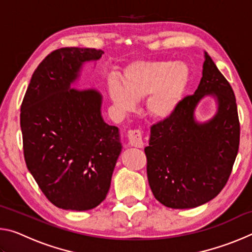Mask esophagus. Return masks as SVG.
<instances>
[{
    "label": "esophagus",
    "mask_w": 252,
    "mask_h": 252,
    "mask_svg": "<svg viewBox=\"0 0 252 252\" xmlns=\"http://www.w3.org/2000/svg\"><path fill=\"white\" fill-rule=\"evenodd\" d=\"M127 140L131 146L135 148H142L143 147V139H142V132L139 129L129 130L127 132Z\"/></svg>",
    "instance_id": "obj_1"
}]
</instances>
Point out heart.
<instances>
[{
  "mask_svg": "<svg viewBox=\"0 0 252 252\" xmlns=\"http://www.w3.org/2000/svg\"><path fill=\"white\" fill-rule=\"evenodd\" d=\"M189 79L188 67L182 63L141 62L127 66L122 87L111 82L109 96L120 112H127L133 102H146L147 112L155 119L169 118L176 111Z\"/></svg>",
  "mask_w": 252,
  "mask_h": 252,
  "instance_id": "b5f03b06",
  "label": "heart"
}]
</instances>
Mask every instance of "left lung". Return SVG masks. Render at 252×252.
<instances>
[{
	"label": "left lung",
	"instance_id": "left-lung-1",
	"mask_svg": "<svg viewBox=\"0 0 252 252\" xmlns=\"http://www.w3.org/2000/svg\"><path fill=\"white\" fill-rule=\"evenodd\" d=\"M194 94L179 102L169 118L151 126L147 156L149 186L155 198L172 209L210 201L228 182L240 142V123L231 85L206 53ZM206 95L219 101L210 122L198 124L193 112Z\"/></svg>",
	"mask_w": 252,
	"mask_h": 252
}]
</instances>
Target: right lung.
Returning a JSON list of instances; mask_svg holds the SVG:
<instances>
[{
	"label": "right lung",
	"mask_w": 252,
	"mask_h": 252,
	"mask_svg": "<svg viewBox=\"0 0 252 252\" xmlns=\"http://www.w3.org/2000/svg\"><path fill=\"white\" fill-rule=\"evenodd\" d=\"M102 54L53 51L34 71L21 104L25 163L49 201L64 210H90L103 201L121 152L119 129L101 117L100 93L70 87L82 63Z\"/></svg>",
	"instance_id": "right-lung-1"
}]
</instances>
